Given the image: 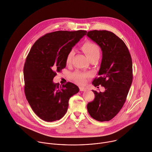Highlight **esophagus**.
<instances>
[{
  "instance_id": "1",
  "label": "esophagus",
  "mask_w": 152,
  "mask_h": 152,
  "mask_svg": "<svg viewBox=\"0 0 152 152\" xmlns=\"http://www.w3.org/2000/svg\"><path fill=\"white\" fill-rule=\"evenodd\" d=\"M79 90H80V91H85V90H86V88L85 87H79Z\"/></svg>"
}]
</instances>
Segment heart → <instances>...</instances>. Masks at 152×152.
Returning <instances> with one entry per match:
<instances>
[{"mask_svg": "<svg viewBox=\"0 0 152 152\" xmlns=\"http://www.w3.org/2000/svg\"><path fill=\"white\" fill-rule=\"evenodd\" d=\"M81 49L86 54L87 56L89 58V59L94 56H99L100 54V49L99 46L96 43L92 42V41H86L82 45ZM74 55V50H71L68 53L66 57V63L67 64H70L72 62ZM89 76L90 74L88 73L77 71L72 74L71 78L76 83L80 85H83L86 83L87 78Z\"/></svg>", "mask_w": 152, "mask_h": 152, "instance_id": "obj_1", "label": "heart"}]
</instances>
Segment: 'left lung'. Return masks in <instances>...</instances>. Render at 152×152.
<instances>
[{
    "instance_id": "1",
    "label": "left lung",
    "mask_w": 152,
    "mask_h": 152,
    "mask_svg": "<svg viewBox=\"0 0 152 152\" xmlns=\"http://www.w3.org/2000/svg\"><path fill=\"white\" fill-rule=\"evenodd\" d=\"M87 36L101 48L102 59L92 84L105 87L104 92L93 90L95 98L87 104L90 115L96 121H108L121 110L132 83V60L124 41L111 31L93 30Z\"/></svg>"
}]
</instances>
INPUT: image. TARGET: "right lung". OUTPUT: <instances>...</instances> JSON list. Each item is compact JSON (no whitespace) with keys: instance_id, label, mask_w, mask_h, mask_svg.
I'll return each instance as SVG.
<instances>
[{"instance_id":"add662e5","label":"right lung","mask_w":152,"mask_h":152,"mask_svg":"<svg viewBox=\"0 0 152 152\" xmlns=\"http://www.w3.org/2000/svg\"><path fill=\"white\" fill-rule=\"evenodd\" d=\"M85 30L58 31L37 39L23 67L25 94L33 112L40 119L53 122L66 113L68 101L79 92L72 82L59 87L53 79L66 66L68 53L86 35Z\"/></svg>"}]
</instances>
